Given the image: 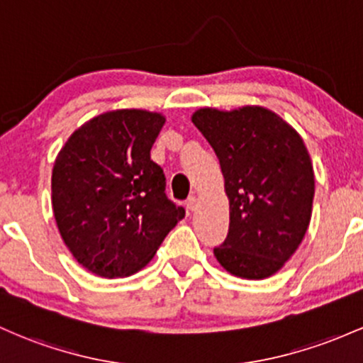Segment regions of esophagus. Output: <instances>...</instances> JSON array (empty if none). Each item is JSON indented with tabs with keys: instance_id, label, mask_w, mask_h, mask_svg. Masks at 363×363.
<instances>
[{
	"instance_id": "1",
	"label": "esophagus",
	"mask_w": 363,
	"mask_h": 363,
	"mask_svg": "<svg viewBox=\"0 0 363 363\" xmlns=\"http://www.w3.org/2000/svg\"><path fill=\"white\" fill-rule=\"evenodd\" d=\"M196 203H198L196 196H189L188 200H186V208H188V210H191V212H193V210L196 208Z\"/></svg>"
}]
</instances>
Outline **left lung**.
<instances>
[{
    "label": "left lung",
    "mask_w": 363,
    "mask_h": 363,
    "mask_svg": "<svg viewBox=\"0 0 363 363\" xmlns=\"http://www.w3.org/2000/svg\"><path fill=\"white\" fill-rule=\"evenodd\" d=\"M193 123L220 162L229 198V233L215 258L233 276L270 277L296 252L312 217L315 181L303 139L264 106L201 108Z\"/></svg>",
    "instance_id": "1"
}]
</instances>
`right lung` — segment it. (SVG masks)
<instances>
[{"label":"right lung","instance_id":"obj_1","mask_svg":"<svg viewBox=\"0 0 363 363\" xmlns=\"http://www.w3.org/2000/svg\"><path fill=\"white\" fill-rule=\"evenodd\" d=\"M165 117L113 110L69 138L51 175L62 240L99 277L130 276L157 253L186 210L165 194V174L150 157Z\"/></svg>","mask_w":363,"mask_h":363}]
</instances>
